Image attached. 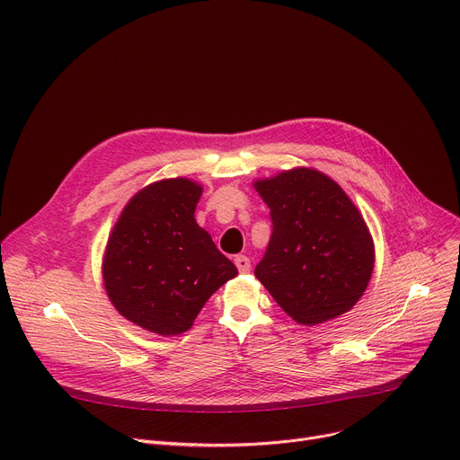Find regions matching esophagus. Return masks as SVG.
<instances>
[{
    "label": "esophagus",
    "mask_w": 460,
    "mask_h": 460,
    "mask_svg": "<svg viewBox=\"0 0 460 460\" xmlns=\"http://www.w3.org/2000/svg\"><path fill=\"white\" fill-rule=\"evenodd\" d=\"M234 264H236L238 272H243V274L250 272V269H252V262H250V259L246 255H236L234 257Z\"/></svg>",
    "instance_id": "esophagus-1"
}]
</instances>
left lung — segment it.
Returning a JSON list of instances; mask_svg holds the SVG:
<instances>
[{
    "mask_svg": "<svg viewBox=\"0 0 460 460\" xmlns=\"http://www.w3.org/2000/svg\"><path fill=\"white\" fill-rule=\"evenodd\" d=\"M253 186L272 217L270 243L255 276L278 305L305 326L352 309L371 279L375 244L341 186L309 167Z\"/></svg>",
    "mask_w": 460,
    "mask_h": 460,
    "instance_id": "obj_1",
    "label": "left lung"
}]
</instances>
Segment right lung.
I'll list each match as a JSON object with an SVG mask.
<instances>
[{
  "instance_id": "right-lung-1",
  "label": "right lung",
  "mask_w": 460,
  "mask_h": 460,
  "mask_svg": "<svg viewBox=\"0 0 460 460\" xmlns=\"http://www.w3.org/2000/svg\"><path fill=\"white\" fill-rule=\"evenodd\" d=\"M201 191L182 177L145 186L108 238L106 293L120 315L143 330L158 335L190 330L205 302L238 274L193 217Z\"/></svg>"
}]
</instances>
